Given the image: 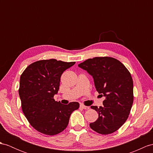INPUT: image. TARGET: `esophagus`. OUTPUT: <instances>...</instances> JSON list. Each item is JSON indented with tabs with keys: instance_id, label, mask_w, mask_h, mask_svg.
<instances>
[{
	"instance_id": "34e87169",
	"label": "esophagus",
	"mask_w": 153,
	"mask_h": 153,
	"mask_svg": "<svg viewBox=\"0 0 153 153\" xmlns=\"http://www.w3.org/2000/svg\"><path fill=\"white\" fill-rule=\"evenodd\" d=\"M80 108H83L84 110H88L89 109V106H85L84 105H80Z\"/></svg>"
}]
</instances>
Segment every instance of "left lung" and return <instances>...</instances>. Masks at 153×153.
Segmentation results:
<instances>
[{"mask_svg":"<svg viewBox=\"0 0 153 153\" xmlns=\"http://www.w3.org/2000/svg\"><path fill=\"white\" fill-rule=\"evenodd\" d=\"M79 66L92 75L97 91L106 97L103 106H91L97 111L99 117L89 126L100 134L115 132L125 123L131 110L134 100L131 74L121 62L109 56L89 58Z\"/></svg>","mask_w":153,"mask_h":153,"instance_id":"1","label":"left lung"}]
</instances>
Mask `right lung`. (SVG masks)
<instances>
[{
  "label": "right lung",
  "instance_id": "add662e5",
  "mask_svg": "<svg viewBox=\"0 0 153 153\" xmlns=\"http://www.w3.org/2000/svg\"><path fill=\"white\" fill-rule=\"evenodd\" d=\"M74 64L42 59L29 65L21 74L19 94L22 110L37 131L49 136L62 132L68 125L71 114L79 108L77 102L62 105L54 99L62 74Z\"/></svg>",
  "mask_w": 153,
  "mask_h": 153
}]
</instances>
